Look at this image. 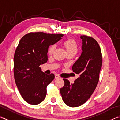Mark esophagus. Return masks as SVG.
<instances>
[{
	"label": "esophagus",
	"mask_w": 120,
	"mask_h": 120,
	"mask_svg": "<svg viewBox=\"0 0 120 120\" xmlns=\"http://www.w3.org/2000/svg\"><path fill=\"white\" fill-rule=\"evenodd\" d=\"M60 78V75H58L56 74L55 75V79H58V78Z\"/></svg>",
	"instance_id": "esophagus-1"
}]
</instances>
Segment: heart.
Listing matches in <instances>:
<instances>
[{
  "mask_svg": "<svg viewBox=\"0 0 120 120\" xmlns=\"http://www.w3.org/2000/svg\"><path fill=\"white\" fill-rule=\"evenodd\" d=\"M63 45L66 49L67 53H74L76 54L78 51V45L75 41L73 39H69L66 40L63 43ZM56 45H51L48 50V53L49 54L52 55L54 51L56 49Z\"/></svg>",
  "mask_w": 120,
  "mask_h": 120,
  "instance_id": "obj_1",
  "label": "heart"
}]
</instances>
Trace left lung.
Wrapping results in <instances>:
<instances>
[{
  "label": "left lung",
  "instance_id": "1",
  "mask_svg": "<svg viewBox=\"0 0 120 120\" xmlns=\"http://www.w3.org/2000/svg\"><path fill=\"white\" fill-rule=\"evenodd\" d=\"M82 52L72 67L73 72L79 75L74 84L63 79L65 84L60 89L63 101L70 107L85 103L96 89L102 66V55L98 43L91 37L81 36Z\"/></svg>",
  "mask_w": 120,
  "mask_h": 120
}]
</instances>
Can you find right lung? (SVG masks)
Returning <instances> with one entry per match:
<instances>
[{
  "label": "right lung",
  "mask_w": 120,
  "mask_h": 120,
  "mask_svg": "<svg viewBox=\"0 0 120 120\" xmlns=\"http://www.w3.org/2000/svg\"><path fill=\"white\" fill-rule=\"evenodd\" d=\"M63 34L30 33L21 38L14 56V75L22 97L27 103L36 105L45 99L46 86L54 75L41 71V65L47 62L48 48L58 42Z\"/></svg>",
  "instance_id": "1"
}]
</instances>
